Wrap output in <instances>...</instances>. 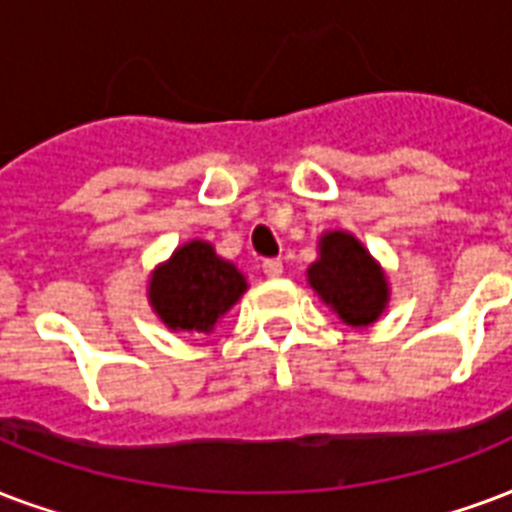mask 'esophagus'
<instances>
[{
    "mask_svg": "<svg viewBox=\"0 0 512 512\" xmlns=\"http://www.w3.org/2000/svg\"><path fill=\"white\" fill-rule=\"evenodd\" d=\"M263 271H265V276L276 279V276H282V273H284V263L279 260V257H271V260H265V263H263Z\"/></svg>",
    "mask_w": 512,
    "mask_h": 512,
    "instance_id": "1",
    "label": "esophagus"
}]
</instances>
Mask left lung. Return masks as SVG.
I'll list each match as a JSON object with an SVG mask.
<instances>
[{"instance_id": "obj_1", "label": "left lung", "mask_w": 512, "mask_h": 512, "mask_svg": "<svg viewBox=\"0 0 512 512\" xmlns=\"http://www.w3.org/2000/svg\"><path fill=\"white\" fill-rule=\"evenodd\" d=\"M319 257L308 265V287L330 306L343 325L365 330L389 306V279L384 265L370 255L349 230H325L317 244Z\"/></svg>"}]
</instances>
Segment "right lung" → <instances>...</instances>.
Returning a JSON list of instances; mask_svg holds the SVG:
<instances>
[{"label": "right lung", "instance_id": "add662e5", "mask_svg": "<svg viewBox=\"0 0 512 512\" xmlns=\"http://www.w3.org/2000/svg\"><path fill=\"white\" fill-rule=\"evenodd\" d=\"M247 276L214 244L190 239L155 265L147 279V303L171 333L209 335L247 292Z\"/></svg>", "mask_w": 512, "mask_h": 512}]
</instances>
